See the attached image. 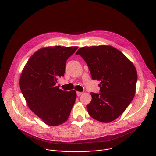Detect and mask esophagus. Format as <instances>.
I'll return each mask as SVG.
<instances>
[{"label": "esophagus", "mask_w": 156, "mask_h": 156, "mask_svg": "<svg viewBox=\"0 0 156 156\" xmlns=\"http://www.w3.org/2000/svg\"><path fill=\"white\" fill-rule=\"evenodd\" d=\"M82 94V92H80V91H77V96H80V95Z\"/></svg>", "instance_id": "1"}]
</instances>
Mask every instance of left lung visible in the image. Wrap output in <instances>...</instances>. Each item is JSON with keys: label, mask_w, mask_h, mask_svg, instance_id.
<instances>
[{"label": "left lung", "mask_w": 156, "mask_h": 156, "mask_svg": "<svg viewBox=\"0 0 156 156\" xmlns=\"http://www.w3.org/2000/svg\"><path fill=\"white\" fill-rule=\"evenodd\" d=\"M80 55L88 66L93 80H100V93H91L87 105L89 115L102 122L119 117L132 101L137 81L133 63L119 51L110 46L83 47Z\"/></svg>", "instance_id": "1"}]
</instances>
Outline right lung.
Masks as SVG:
<instances>
[{"instance_id":"add662e5","label":"right lung","mask_w":156,"mask_h":156,"mask_svg":"<svg viewBox=\"0 0 156 156\" xmlns=\"http://www.w3.org/2000/svg\"><path fill=\"white\" fill-rule=\"evenodd\" d=\"M78 47H47L29 59L20 80L21 92L30 109L52 126L67 121L75 103L76 92L63 91L57 86L64 76L66 62Z\"/></svg>"}]
</instances>
